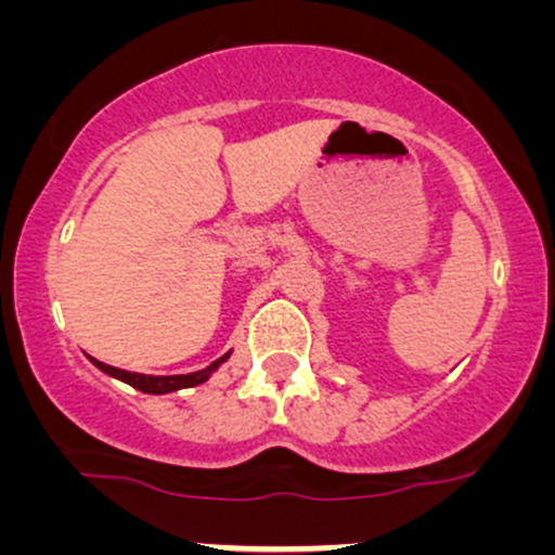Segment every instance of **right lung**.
I'll list each match as a JSON object with an SVG mask.
<instances>
[{"label":"right lung","mask_w":555,"mask_h":555,"mask_svg":"<svg viewBox=\"0 0 555 555\" xmlns=\"http://www.w3.org/2000/svg\"><path fill=\"white\" fill-rule=\"evenodd\" d=\"M225 360H228V354L220 357L217 362H211V365L204 367V371L188 373V376H144V373H128V371H120V367L104 365V362L93 360V357H91L93 365L102 367L104 373H109V376H115V378H120V382L131 384L133 389L147 391V395H166V391H177V389H188V386L204 384L206 378H209V373L215 371V367H220Z\"/></svg>","instance_id":"add662e5"}]
</instances>
